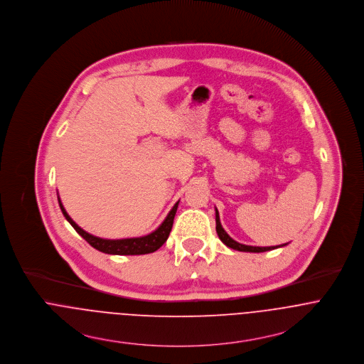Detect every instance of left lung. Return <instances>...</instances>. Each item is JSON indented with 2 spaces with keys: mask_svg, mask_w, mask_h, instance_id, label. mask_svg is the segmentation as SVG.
I'll return each instance as SVG.
<instances>
[{
  "mask_svg": "<svg viewBox=\"0 0 364 364\" xmlns=\"http://www.w3.org/2000/svg\"><path fill=\"white\" fill-rule=\"evenodd\" d=\"M216 233H218V236H219V239L222 240V242L226 244L228 247H230V248H233V250H237V251H245V252H264V251L275 250V248H278V247L286 245V244H282V245H275V247H274V245H272V247H255V245H245V244H242V242H237L236 240H233V239L225 232V229L222 228L218 209H216Z\"/></svg>",
  "mask_w": 364,
  "mask_h": 364,
  "instance_id": "8db88e82",
  "label": "left lung"
}]
</instances>
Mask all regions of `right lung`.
Instances as JSON below:
<instances>
[{
    "label": "right lung",
    "mask_w": 364,
    "mask_h": 364,
    "mask_svg": "<svg viewBox=\"0 0 364 364\" xmlns=\"http://www.w3.org/2000/svg\"><path fill=\"white\" fill-rule=\"evenodd\" d=\"M58 203H60L63 215L71 223V226L78 232V235H81L82 237L93 248H96L105 254H113V255H141V254H149V252L159 250L166 242L170 232H171L174 215H176L177 206H178V201H177L171 208V210L168 212V215L166 216V219L163 220L162 225L151 235H146L142 237H132V239L110 240V239H100V237H96V236L85 232L70 218V215L67 213V210L64 209L63 203L60 201V197H58Z\"/></svg>",
    "instance_id": "obj_1"
}]
</instances>
